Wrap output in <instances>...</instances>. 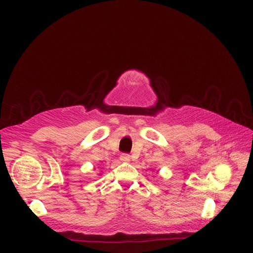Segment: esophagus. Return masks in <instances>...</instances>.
<instances>
[{
  "instance_id": "esophagus-1",
  "label": "esophagus",
  "mask_w": 253,
  "mask_h": 253,
  "mask_svg": "<svg viewBox=\"0 0 253 253\" xmlns=\"http://www.w3.org/2000/svg\"><path fill=\"white\" fill-rule=\"evenodd\" d=\"M120 160H121L122 162L128 163V162H130V156L128 154H122L121 156H120Z\"/></svg>"
}]
</instances>
